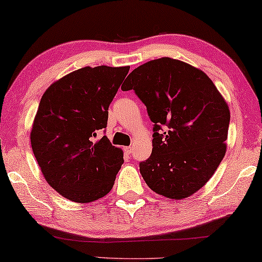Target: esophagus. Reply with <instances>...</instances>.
<instances>
[{
	"label": "esophagus",
	"instance_id": "obj_1",
	"mask_svg": "<svg viewBox=\"0 0 262 262\" xmlns=\"http://www.w3.org/2000/svg\"><path fill=\"white\" fill-rule=\"evenodd\" d=\"M124 151H126V153H128V154H130L133 151V148L132 147H124Z\"/></svg>",
	"mask_w": 262,
	"mask_h": 262
}]
</instances>
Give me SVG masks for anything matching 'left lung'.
<instances>
[{"mask_svg": "<svg viewBox=\"0 0 262 262\" xmlns=\"http://www.w3.org/2000/svg\"><path fill=\"white\" fill-rule=\"evenodd\" d=\"M124 82L121 89H134L154 122L151 155L140 163L143 180L162 196H190L226 154L227 102L201 69L170 57L146 62Z\"/></svg>", "mask_w": 262, "mask_h": 262, "instance_id": "obj_1", "label": "left lung"}]
</instances>
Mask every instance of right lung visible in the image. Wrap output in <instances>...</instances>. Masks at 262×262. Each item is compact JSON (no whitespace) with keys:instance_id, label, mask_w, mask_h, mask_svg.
<instances>
[{"instance_id":"right-lung-1","label":"right lung","mask_w":262,"mask_h":262,"mask_svg":"<svg viewBox=\"0 0 262 262\" xmlns=\"http://www.w3.org/2000/svg\"><path fill=\"white\" fill-rule=\"evenodd\" d=\"M126 67H84L61 77L42 95L30 132L46 181L70 201L88 204L107 195L123 163V151L107 136L108 107Z\"/></svg>"}]
</instances>
